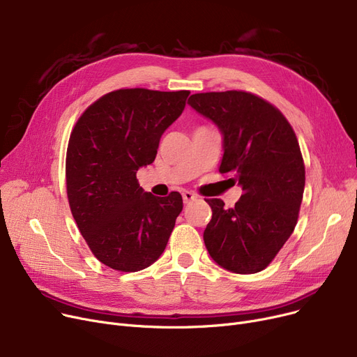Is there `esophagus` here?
<instances>
[{
    "label": "esophagus",
    "mask_w": 357,
    "mask_h": 357,
    "mask_svg": "<svg viewBox=\"0 0 357 357\" xmlns=\"http://www.w3.org/2000/svg\"><path fill=\"white\" fill-rule=\"evenodd\" d=\"M182 198H183V202H185V204H188V202L197 199V195L192 194V192H190V191H183V192H182Z\"/></svg>",
    "instance_id": "1"
}]
</instances>
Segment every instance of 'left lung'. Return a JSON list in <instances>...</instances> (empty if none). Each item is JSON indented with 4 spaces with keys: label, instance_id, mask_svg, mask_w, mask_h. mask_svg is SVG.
<instances>
[{
    "label": "left lung",
    "instance_id": "left-lung-1",
    "mask_svg": "<svg viewBox=\"0 0 357 357\" xmlns=\"http://www.w3.org/2000/svg\"><path fill=\"white\" fill-rule=\"evenodd\" d=\"M188 104L222 135L221 174H231L243 195L233 208L218 198L204 243L221 268L264 271L292 234L305 186L296 136L282 112L245 91L194 93Z\"/></svg>",
    "mask_w": 357,
    "mask_h": 357
}]
</instances>
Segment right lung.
Returning a JSON list of instances; mask_svg holds the SVG:
<instances>
[{
	"label": "right lung",
	"mask_w": 357,
	"mask_h": 357,
	"mask_svg": "<svg viewBox=\"0 0 357 357\" xmlns=\"http://www.w3.org/2000/svg\"><path fill=\"white\" fill-rule=\"evenodd\" d=\"M190 91L144 88L105 93L75 124L66 153L72 215L101 264L142 271L160 257L182 197L144 192L136 174L153 163L159 142L185 108Z\"/></svg>",
	"instance_id": "add662e5"
}]
</instances>
